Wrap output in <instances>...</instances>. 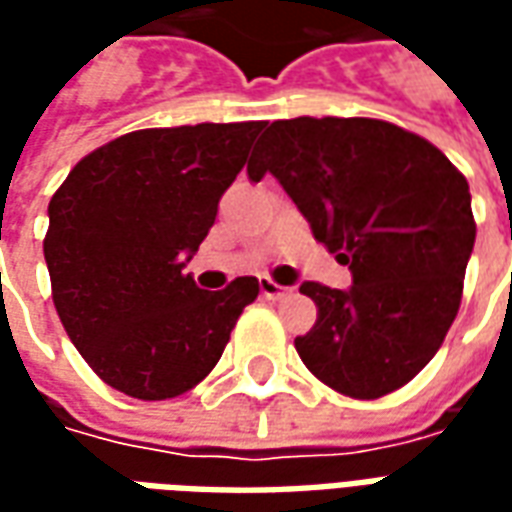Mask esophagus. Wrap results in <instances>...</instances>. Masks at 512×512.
Returning a JSON list of instances; mask_svg holds the SVG:
<instances>
[{
    "label": "esophagus",
    "mask_w": 512,
    "mask_h": 512,
    "mask_svg": "<svg viewBox=\"0 0 512 512\" xmlns=\"http://www.w3.org/2000/svg\"><path fill=\"white\" fill-rule=\"evenodd\" d=\"M260 293H263L266 299H282V296H288L290 288H282L274 279H260Z\"/></svg>",
    "instance_id": "obj_1"
}]
</instances>
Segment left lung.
Wrapping results in <instances>:
<instances>
[{
    "mask_svg": "<svg viewBox=\"0 0 512 512\" xmlns=\"http://www.w3.org/2000/svg\"><path fill=\"white\" fill-rule=\"evenodd\" d=\"M246 172L274 175L354 277L348 290L301 285L318 307L296 337L307 370L356 400L408 384L461 307L477 230L466 178L428 139L373 117L274 120Z\"/></svg>",
    "mask_w": 512,
    "mask_h": 512,
    "instance_id": "left-lung-1",
    "label": "left lung"
}]
</instances>
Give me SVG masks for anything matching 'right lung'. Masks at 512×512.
<instances>
[{
    "label": "right lung",
    "instance_id": "right-lung-1",
    "mask_svg": "<svg viewBox=\"0 0 512 512\" xmlns=\"http://www.w3.org/2000/svg\"><path fill=\"white\" fill-rule=\"evenodd\" d=\"M266 123L142 128L84 156L49 202L43 255L65 332L95 376L167 400L211 373L255 277L205 293L183 266Z\"/></svg>",
    "mask_w": 512,
    "mask_h": 512
}]
</instances>
